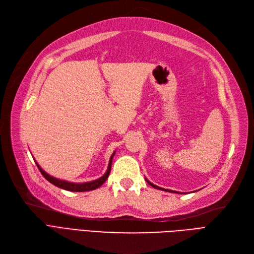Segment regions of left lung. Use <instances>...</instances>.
Here are the masks:
<instances>
[{
    "instance_id": "8db88e82",
    "label": "left lung",
    "mask_w": 254,
    "mask_h": 254,
    "mask_svg": "<svg viewBox=\"0 0 254 254\" xmlns=\"http://www.w3.org/2000/svg\"><path fill=\"white\" fill-rule=\"evenodd\" d=\"M145 181H146V183H148L150 186H152L153 188H155V189H157V190H162V191H167V192H174V193H178V194H183V193H181V192H177V191H172V190H168V189H162V188H160V187H158V186H155V185H153L151 182H149L148 179L145 178Z\"/></svg>"
}]
</instances>
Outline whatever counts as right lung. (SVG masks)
<instances>
[{"instance_id": "obj_1", "label": "right lung", "mask_w": 254, "mask_h": 254, "mask_svg": "<svg viewBox=\"0 0 254 254\" xmlns=\"http://www.w3.org/2000/svg\"><path fill=\"white\" fill-rule=\"evenodd\" d=\"M114 155H115V152L112 154V156L110 158V162H109V167L108 170H106L105 174L103 176H101L100 178L96 179V181H92V182H87V183H81V184H76V183H70V182H66V181H62V179H58L56 178L50 174H47L46 172L39 166V163L35 160L37 167L39 168L40 172L42 173V175L47 179L48 182L51 184H53L54 186L61 188L63 190H67V191H71V192H86V191H92L97 189V188L101 187L106 179H108L110 173H111V168H112V160Z\"/></svg>"}]
</instances>
